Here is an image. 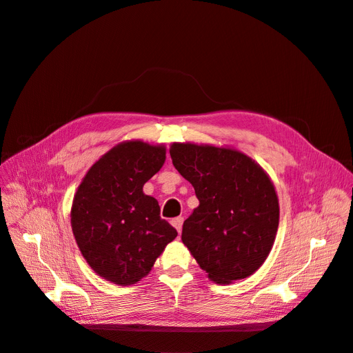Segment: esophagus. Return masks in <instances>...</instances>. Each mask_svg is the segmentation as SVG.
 I'll list each match as a JSON object with an SVG mask.
<instances>
[{"instance_id":"34e87169","label":"esophagus","mask_w":353,"mask_h":353,"mask_svg":"<svg viewBox=\"0 0 353 353\" xmlns=\"http://www.w3.org/2000/svg\"><path fill=\"white\" fill-rule=\"evenodd\" d=\"M170 223H172V225L176 228V231L181 234V231H183V223H184V218H181V216H178V218H174L172 221H170Z\"/></svg>"}]
</instances>
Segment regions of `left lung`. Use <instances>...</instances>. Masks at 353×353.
<instances>
[{
	"mask_svg": "<svg viewBox=\"0 0 353 353\" xmlns=\"http://www.w3.org/2000/svg\"><path fill=\"white\" fill-rule=\"evenodd\" d=\"M169 153L199 199L184 221L183 243L212 281L230 284L250 276L268 258L279 230L272 181L234 148L174 143Z\"/></svg>",
	"mask_w": 353,
	"mask_h": 353,
	"instance_id": "obj_1",
	"label": "left lung"
}]
</instances>
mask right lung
Listing matches in <instances>:
<instances>
[{
    "instance_id": "right-lung-1",
    "label": "right lung",
    "mask_w": 353,
    "mask_h": 353,
    "mask_svg": "<svg viewBox=\"0 0 353 353\" xmlns=\"http://www.w3.org/2000/svg\"><path fill=\"white\" fill-rule=\"evenodd\" d=\"M166 159L165 145L125 141L95 162L73 197L70 223L78 248L104 280L131 285L152 271L178 232L160 218L143 187Z\"/></svg>"
}]
</instances>
